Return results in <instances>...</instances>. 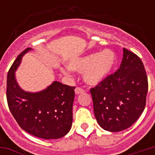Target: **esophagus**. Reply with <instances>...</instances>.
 <instances>
[{"label":"esophagus","instance_id":"34e87169","mask_svg":"<svg viewBox=\"0 0 155 155\" xmlns=\"http://www.w3.org/2000/svg\"><path fill=\"white\" fill-rule=\"evenodd\" d=\"M84 89H82L81 87H76L75 88V90H74V92H75V94H81V93H83L84 92Z\"/></svg>","mask_w":155,"mask_h":155}]
</instances>
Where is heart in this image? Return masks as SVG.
<instances>
[{"label": "heart", "instance_id": "b5f03b06", "mask_svg": "<svg viewBox=\"0 0 155 155\" xmlns=\"http://www.w3.org/2000/svg\"><path fill=\"white\" fill-rule=\"evenodd\" d=\"M116 63L114 52L104 50L72 61L70 66L73 71L83 73L86 83L97 84L110 74Z\"/></svg>", "mask_w": 155, "mask_h": 155}]
</instances>
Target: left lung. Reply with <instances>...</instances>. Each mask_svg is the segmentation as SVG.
<instances>
[{
    "mask_svg": "<svg viewBox=\"0 0 155 155\" xmlns=\"http://www.w3.org/2000/svg\"><path fill=\"white\" fill-rule=\"evenodd\" d=\"M123 51L120 69L91 89L98 124L110 132L131 126L146 104L148 78L143 62L133 52Z\"/></svg>",
    "mask_w": 155,
    "mask_h": 155,
    "instance_id": "left-lung-1",
    "label": "left lung"
}]
</instances>
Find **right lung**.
<instances>
[{"instance_id":"right-lung-1","label":"right lung","mask_w":155,"mask_h":155,"mask_svg":"<svg viewBox=\"0 0 155 155\" xmlns=\"http://www.w3.org/2000/svg\"><path fill=\"white\" fill-rule=\"evenodd\" d=\"M26 48L15 59L7 74L6 99L9 109L22 130L45 140L60 139L72 125L74 86L54 81L45 90L26 92L16 82L15 72L22 56L31 51Z\"/></svg>"}]
</instances>
